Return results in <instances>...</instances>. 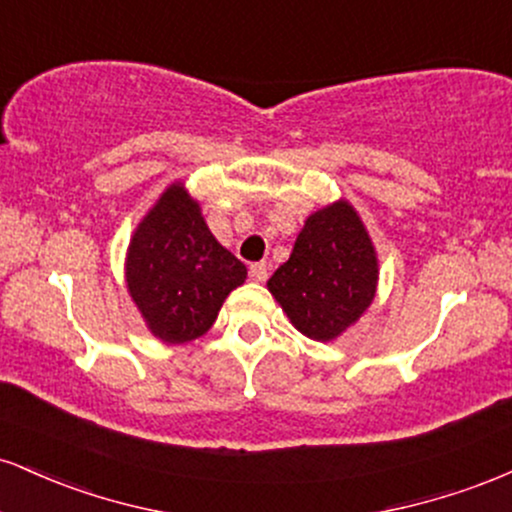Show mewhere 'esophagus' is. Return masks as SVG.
I'll list each match as a JSON object with an SVG mask.
<instances>
[{"instance_id":"esophagus-1","label":"esophagus","mask_w":512,"mask_h":512,"mask_svg":"<svg viewBox=\"0 0 512 512\" xmlns=\"http://www.w3.org/2000/svg\"><path fill=\"white\" fill-rule=\"evenodd\" d=\"M267 264H264V262H257V264H252V267H250V276H252V281H260V284H262V281H267Z\"/></svg>"}]
</instances>
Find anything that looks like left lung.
<instances>
[{"label":"left lung","instance_id":"obj_1","mask_svg":"<svg viewBox=\"0 0 512 512\" xmlns=\"http://www.w3.org/2000/svg\"><path fill=\"white\" fill-rule=\"evenodd\" d=\"M373 240L346 199L313 211L291 257L267 281L291 325L313 342H334L361 320L378 291Z\"/></svg>","mask_w":512,"mask_h":512}]
</instances>
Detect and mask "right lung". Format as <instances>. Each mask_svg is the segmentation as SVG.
<instances>
[{"mask_svg":"<svg viewBox=\"0 0 512 512\" xmlns=\"http://www.w3.org/2000/svg\"><path fill=\"white\" fill-rule=\"evenodd\" d=\"M248 269L209 231L185 182H170L127 245L125 281L146 330L163 344L195 342L211 330Z\"/></svg>","mask_w":512,"mask_h":512,"instance_id":"right-lung-1","label":"right lung"}]
</instances>
